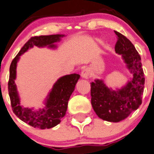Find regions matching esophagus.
Segmentation results:
<instances>
[{
	"label": "esophagus",
	"mask_w": 154,
	"mask_h": 154,
	"mask_svg": "<svg viewBox=\"0 0 154 154\" xmlns=\"http://www.w3.org/2000/svg\"><path fill=\"white\" fill-rule=\"evenodd\" d=\"M81 76L82 78L88 79L90 77V71L88 69H84L81 72Z\"/></svg>",
	"instance_id": "obj_1"
}]
</instances>
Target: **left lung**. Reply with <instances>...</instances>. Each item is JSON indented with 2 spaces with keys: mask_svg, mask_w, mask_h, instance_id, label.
Segmentation results:
<instances>
[{
  "mask_svg": "<svg viewBox=\"0 0 154 154\" xmlns=\"http://www.w3.org/2000/svg\"><path fill=\"white\" fill-rule=\"evenodd\" d=\"M114 32L117 36L115 51L122 55L133 74V78L116 91L106 86L103 80L97 79L91 83V101L94 111L100 119L118 122L127 118L142 104L145 77L138 51L125 36L116 31Z\"/></svg>",
  "mask_w": 154,
  "mask_h": 154,
  "instance_id": "left-lung-1",
  "label": "left lung"
}]
</instances>
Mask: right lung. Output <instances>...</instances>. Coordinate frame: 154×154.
Segmentation results:
<instances>
[{
	"label": "right lung",
	"instance_id": "obj_1",
	"mask_svg": "<svg viewBox=\"0 0 154 154\" xmlns=\"http://www.w3.org/2000/svg\"><path fill=\"white\" fill-rule=\"evenodd\" d=\"M64 36V35H51L32 37L24 44L10 65L8 90L12 111L20 120L34 128H51L60 122L61 119L66 115L69 100L80 76L77 74H72L58 79L45 101L46 106L42 109L34 111L33 108H23L20 106V98L14 83L17 63L20 56L28 51L29 48L34 46L54 48L57 47L54 43L60 41Z\"/></svg>",
	"mask_w": 154,
	"mask_h": 154
}]
</instances>
